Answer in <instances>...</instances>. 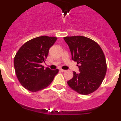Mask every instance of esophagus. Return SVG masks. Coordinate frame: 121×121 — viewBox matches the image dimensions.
I'll use <instances>...</instances> for the list:
<instances>
[{"instance_id": "obj_1", "label": "esophagus", "mask_w": 121, "mask_h": 121, "mask_svg": "<svg viewBox=\"0 0 121 121\" xmlns=\"http://www.w3.org/2000/svg\"><path fill=\"white\" fill-rule=\"evenodd\" d=\"M60 71L61 72H65V69H60Z\"/></svg>"}]
</instances>
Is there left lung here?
<instances>
[{
    "mask_svg": "<svg viewBox=\"0 0 121 121\" xmlns=\"http://www.w3.org/2000/svg\"><path fill=\"white\" fill-rule=\"evenodd\" d=\"M71 53L72 60L77 62L79 71L73 72L67 82L78 93L88 95L98 88L107 73L105 57L98 43L84 36L64 37Z\"/></svg>",
    "mask_w": 121,
    "mask_h": 121,
    "instance_id": "1",
    "label": "left lung"
}]
</instances>
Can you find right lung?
Instances as JSON below:
<instances>
[{
  "instance_id": "1",
  "label": "right lung",
  "mask_w": 121,
  "mask_h": 121,
  "mask_svg": "<svg viewBox=\"0 0 121 121\" xmlns=\"http://www.w3.org/2000/svg\"><path fill=\"white\" fill-rule=\"evenodd\" d=\"M57 37L46 36L36 37L24 44L14 58L16 74L20 83L31 92H36L48 86L58 69L44 68L41 63L45 62L50 48Z\"/></svg>"
}]
</instances>
